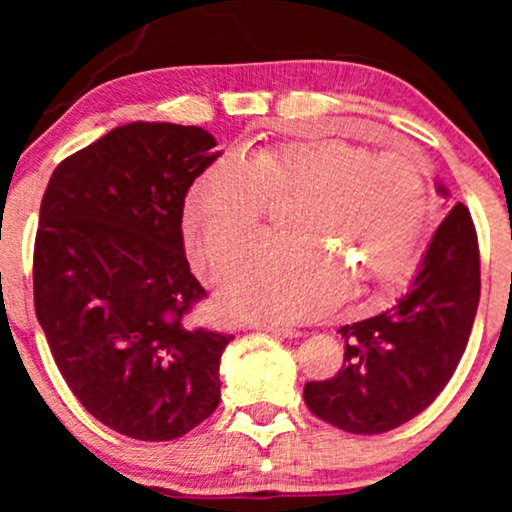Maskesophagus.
<instances>
[{
    "instance_id": "esophagus-1",
    "label": "esophagus",
    "mask_w": 512,
    "mask_h": 512,
    "mask_svg": "<svg viewBox=\"0 0 512 512\" xmlns=\"http://www.w3.org/2000/svg\"><path fill=\"white\" fill-rule=\"evenodd\" d=\"M254 328H258V331H265L270 335H275V338H300V331H296V328H289V326H279V324H256Z\"/></svg>"
}]
</instances>
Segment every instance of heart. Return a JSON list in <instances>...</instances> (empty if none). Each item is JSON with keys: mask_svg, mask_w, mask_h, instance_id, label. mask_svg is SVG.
Returning <instances> with one entry per match:
<instances>
[{"mask_svg": "<svg viewBox=\"0 0 512 512\" xmlns=\"http://www.w3.org/2000/svg\"><path fill=\"white\" fill-rule=\"evenodd\" d=\"M296 200L291 240L261 242L223 277L228 310L303 321L333 310L356 279L387 296L405 282L429 219L424 165L410 153L312 137L214 163L188 186L184 223L200 261L219 272L254 240L268 205ZM359 296V289H349Z\"/></svg>", "mask_w": 512, "mask_h": 512, "instance_id": "1", "label": "heart"}]
</instances>
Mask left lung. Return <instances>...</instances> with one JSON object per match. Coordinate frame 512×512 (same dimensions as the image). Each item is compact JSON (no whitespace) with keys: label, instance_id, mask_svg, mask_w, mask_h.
I'll use <instances>...</instances> for the list:
<instances>
[{"label":"left lung","instance_id":"obj_1","mask_svg":"<svg viewBox=\"0 0 512 512\" xmlns=\"http://www.w3.org/2000/svg\"><path fill=\"white\" fill-rule=\"evenodd\" d=\"M438 193L447 188L438 184ZM478 303V235L457 202L433 233L408 293L387 312L340 328L345 361L331 380L305 384L307 408L359 436L410 422L457 370Z\"/></svg>","mask_w":512,"mask_h":512}]
</instances>
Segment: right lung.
<instances>
[{
    "instance_id": "add662e5",
    "label": "right lung",
    "mask_w": 512,
    "mask_h": 512,
    "mask_svg": "<svg viewBox=\"0 0 512 512\" xmlns=\"http://www.w3.org/2000/svg\"><path fill=\"white\" fill-rule=\"evenodd\" d=\"M198 125L135 121L62 160L34 242V310L79 403L135 440H174L221 401L233 335L193 321L188 186L216 158Z\"/></svg>"
}]
</instances>
